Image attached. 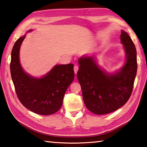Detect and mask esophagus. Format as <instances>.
<instances>
[{
  "mask_svg": "<svg viewBox=\"0 0 147 147\" xmlns=\"http://www.w3.org/2000/svg\"><path fill=\"white\" fill-rule=\"evenodd\" d=\"M78 71V65H74V73L76 74L77 72Z\"/></svg>",
  "mask_w": 147,
  "mask_h": 147,
  "instance_id": "34e87169",
  "label": "esophagus"
}]
</instances>
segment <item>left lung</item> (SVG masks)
I'll use <instances>...</instances> for the list:
<instances>
[{
    "label": "left lung",
    "instance_id": "left-lung-1",
    "mask_svg": "<svg viewBox=\"0 0 147 147\" xmlns=\"http://www.w3.org/2000/svg\"><path fill=\"white\" fill-rule=\"evenodd\" d=\"M121 42L126 53V62L120 70L108 74L100 68L94 56L78 59L77 78L80 84L84 102L89 111L104 115L117 110L130 98L137 73V53L129 35L122 30Z\"/></svg>",
    "mask_w": 147,
    "mask_h": 147
}]
</instances>
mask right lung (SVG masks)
<instances>
[{"instance_id":"obj_1","label":"right lung","mask_w":147,"mask_h":147,"mask_svg":"<svg viewBox=\"0 0 147 147\" xmlns=\"http://www.w3.org/2000/svg\"><path fill=\"white\" fill-rule=\"evenodd\" d=\"M25 37L24 35L17 39L11 55V76L17 97L29 110L39 115H52L60 109L67 89L73 82L74 65H56L39 78L29 75L19 61V49Z\"/></svg>"}]
</instances>
